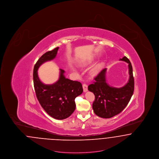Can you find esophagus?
<instances>
[{
    "label": "esophagus",
    "mask_w": 159,
    "mask_h": 159,
    "mask_svg": "<svg viewBox=\"0 0 159 159\" xmlns=\"http://www.w3.org/2000/svg\"><path fill=\"white\" fill-rule=\"evenodd\" d=\"M83 92H84L88 91V85L86 84H85V83L83 84Z\"/></svg>",
    "instance_id": "1"
}]
</instances>
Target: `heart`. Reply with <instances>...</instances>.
I'll list each match as a JSON object with an SVG mask.
<instances>
[{"instance_id": "heart-1", "label": "heart", "mask_w": 159, "mask_h": 159, "mask_svg": "<svg viewBox=\"0 0 159 159\" xmlns=\"http://www.w3.org/2000/svg\"><path fill=\"white\" fill-rule=\"evenodd\" d=\"M101 67H102V64H99L98 65H97V66L93 68V70H92L93 73L94 74L97 73L100 70V69L101 68Z\"/></svg>"}]
</instances>
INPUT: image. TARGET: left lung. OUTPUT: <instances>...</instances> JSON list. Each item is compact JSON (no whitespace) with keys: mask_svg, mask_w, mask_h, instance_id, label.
<instances>
[{"mask_svg":"<svg viewBox=\"0 0 159 159\" xmlns=\"http://www.w3.org/2000/svg\"><path fill=\"white\" fill-rule=\"evenodd\" d=\"M120 60L128 64V82L121 88L110 86L106 82V70L101 71L94 79V82L88 86V90L95 95L92 108L96 115L108 119L120 113L126 107L134 91V78L131 63L126 57Z\"/></svg>","mask_w":159,"mask_h":159,"instance_id":"8db88e82","label":"left lung"}]
</instances>
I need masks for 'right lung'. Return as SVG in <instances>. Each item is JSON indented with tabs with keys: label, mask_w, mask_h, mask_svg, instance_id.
Returning <instances> with one entry per match:
<instances>
[{
	"label": "right lung",
	"mask_w": 159,
	"mask_h": 159,
	"mask_svg": "<svg viewBox=\"0 0 159 159\" xmlns=\"http://www.w3.org/2000/svg\"><path fill=\"white\" fill-rule=\"evenodd\" d=\"M59 48L44 53L34 65L33 83L36 97L40 104L49 116L55 119L63 120L68 117L76 108L75 99L83 92L80 82L66 78L64 70L60 69V77L52 84H45L38 77L39 67L56 57Z\"/></svg>",
	"instance_id": "obj_1"
}]
</instances>
